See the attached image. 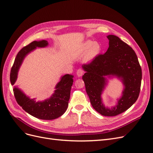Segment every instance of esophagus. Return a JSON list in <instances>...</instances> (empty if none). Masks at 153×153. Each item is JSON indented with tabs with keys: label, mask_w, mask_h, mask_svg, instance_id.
Wrapping results in <instances>:
<instances>
[{
	"label": "esophagus",
	"mask_w": 153,
	"mask_h": 153,
	"mask_svg": "<svg viewBox=\"0 0 153 153\" xmlns=\"http://www.w3.org/2000/svg\"><path fill=\"white\" fill-rule=\"evenodd\" d=\"M84 69H81V68L78 69V70H77V71H76V75H77V76H78V77L82 76L83 75H84Z\"/></svg>",
	"instance_id": "esophagus-1"
}]
</instances>
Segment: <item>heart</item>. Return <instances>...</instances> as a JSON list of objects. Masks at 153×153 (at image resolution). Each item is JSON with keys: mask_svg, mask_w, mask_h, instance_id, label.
Segmentation results:
<instances>
[{"mask_svg": "<svg viewBox=\"0 0 153 153\" xmlns=\"http://www.w3.org/2000/svg\"><path fill=\"white\" fill-rule=\"evenodd\" d=\"M101 50V45L98 42H93L91 40H87L83 43L80 48V52L85 53L87 60H92L98 56Z\"/></svg>", "mask_w": 153, "mask_h": 153, "instance_id": "obj_1", "label": "heart"}]
</instances>
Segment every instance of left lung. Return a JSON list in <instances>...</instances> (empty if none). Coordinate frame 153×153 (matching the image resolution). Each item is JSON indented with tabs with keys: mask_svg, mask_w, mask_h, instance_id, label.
Masks as SVG:
<instances>
[{
	"mask_svg": "<svg viewBox=\"0 0 153 153\" xmlns=\"http://www.w3.org/2000/svg\"><path fill=\"white\" fill-rule=\"evenodd\" d=\"M109 47L104 54L82 65L86 73L82 76L92 107L105 116H115L135 103L139 96L142 69L131 47L117 36L108 35ZM106 76L121 78L125 85L122 97L112 108H106L100 96L107 82Z\"/></svg>",
	"mask_w": 153,
	"mask_h": 153,
	"instance_id": "left-lung-1",
	"label": "left lung"
}]
</instances>
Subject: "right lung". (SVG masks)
I'll use <instances>...</instances> for the list:
<instances>
[{
  "label": "right lung",
  "instance_id": "right-lung-1",
  "mask_svg": "<svg viewBox=\"0 0 153 153\" xmlns=\"http://www.w3.org/2000/svg\"><path fill=\"white\" fill-rule=\"evenodd\" d=\"M48 43L46 40L34 41L22 48L18 53L10 73L11 85H14L17 79L18 71L26 55L35 50L37 47H47ZM73 76L64 75L57 84L53 95L49 99L43 101H36L35 99H30L18 88L13 89L14 95L18 104L25 112L36 118L43 120H52L61 117L66 112L69 100L70 98L71 86L73 83Z\"/></svg>",
  "mask_w": 153,
  "mask_h": 153
}]
</instances>
